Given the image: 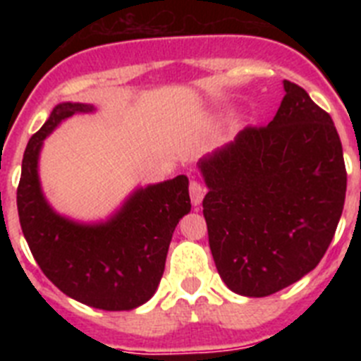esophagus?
<instances>
[{"mask_svg": "<svg viewBox=\"0 0 361 361\" xmlns=\"http://www.w3.org/2000/svg\"><path fill=\"white\" fill-rule=\"evenodd\" d=\"M190 197H191V202H193V206H199L204 199L202 184L197 183L195 178H193V180L190 183Z\"/></svg>", "mask_w": 361, "mask_h": 361, "instance_id": "esophagus-1", "label": "esophagus"}]
</instances>
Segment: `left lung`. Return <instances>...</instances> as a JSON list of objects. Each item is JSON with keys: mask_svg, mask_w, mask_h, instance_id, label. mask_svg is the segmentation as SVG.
I'll return each mask as SVG.
<instances>
[{"mask_svg": "<svg viewBox=\"0 0 361 361\" xmlns=\"http://www.w3.org/2000/svg\"><path fill=\"white\" fill-rule=\"evenodd\" d=\"M276 116L199 161L209 250L242 296H269L318 266L343 212L347 171L334 123L283 81Z\"/></svg>", "mask_w": 361, "mask_h": 361, "instance_id": "1", "label": "left lung"}]
</instances>
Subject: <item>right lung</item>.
<instances>
[{
	"mask_svg": "<svg viewBox=\"0 0 361 361\" xmlns=\"http://www.w3.org/2000/svg\"><path fill=\"white\" fill-rule=\"evenodd\" d=\"M92 104L61 103L30 137L18 186L19 224L47 279L66 296L103 311H130L148 302L164 273L178 220L190 213L188 177L139 188L104 222L81 224L50 208L41 191L37 161L57 124Z\"/></svg>",
	"mask_w": 361,
	"mask_h": 361,
	"instance_id": "1",
	"label": "right lung"
}]
</instances>
